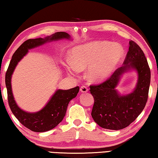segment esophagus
<instances>
[{
  "label": "esophagus",
  "mask_w": 158,
  "mask_h": 158,
  "mask_svg": "<svg viewBox=\"0 0 158 158\" xmlns=\"http://www.w3.org/2000/svg\"><path fill=\"white\" fill-rule=\"evenodd\" d=\"M80 90H81V93H87V92L88 91V88H87L86 86L82 85L81 87V88H80Z\"/></svg>",
  "instance_id": "34e87169"
}]
</instances>
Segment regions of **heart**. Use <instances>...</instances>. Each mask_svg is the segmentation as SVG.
<instances>
[{"label": "heart", "mask_w": 158, "mask_h": 158, "mask_svg": "<svg viewBox=\"0 0 158 158\" xmlns=\"http://www.w3.org/2000/svg\"><path fill=\"white\" fill-rule=\"evenodd\" d=\"M123 49L118 44L94 42L75 47L71 61H67V69L73 74L88 68L87 77L93 82L107 78L119 63Z\"/></svg>", "instance_id": "b5f03b06"}]
</instances>
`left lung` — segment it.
Returning <instances> with one entry per match:
<instances>
[{"label":"left lung","instance_id":"8db88e82","mask_svg":"<svg viewBox=\"0 0 158 158\" xmlns=\"http://www.w3.org/2000/svg\"><path fill=\"white\" fill-rule=\"evenodd\" d=\"M123 64L106 81L89 86L94 100L92 117L106 129L120 130L129 126L143 110L148 98L150 70L143 52L132 40ZM130 69L138 73L137 87L131 94L121 96L115 88L120 76Z\"/></svg>","mask_w":158,"mask_h":158}]
</instances>
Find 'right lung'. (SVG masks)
Masks as SVG:
<instances>
[{"label": "right lung", "mask_w": 158, "mask_h": 158, "mask_svg": "<svg viewBox=\"0 0 158 158\" xmlns=\"http://www.w3.org/2000/svg\"><path fill=\"white\" fill-rule=\"evenodd\" d=\"M70 35L64 31H59L45 38L30 39L22 44L12 56L6 73V85L10 108L15 116L24 127L35 132H45L55 128L61 122L66 113L69 102L77 96L79 87L69 89H58L42 110L29 113L22 110L14 99L11 87L12 74L18 62L27 54L28 50L52 41L69 39Z\"/></svg>", "instance_id": "right-lung-1"}]
</instances>
